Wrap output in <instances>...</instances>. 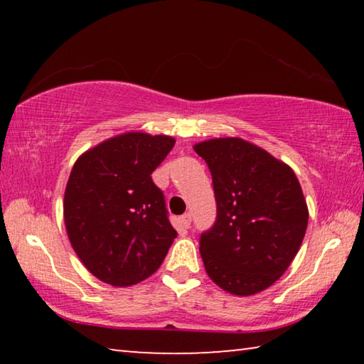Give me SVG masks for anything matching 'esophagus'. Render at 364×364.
Returning a JSON list of instances; mask_svg holds the SVG:
<instances>
[{
  "label": "esophagus",
  "mask_w": 364,
  "mask_h": 364,
  "mask_svg": "<svg viewBox=\"0 0 364 364\" xmlns=\"http://www.w3.org/2000/svg\"><path fill=\"white\" fill-rule=\"evenodd\" d=\"M180 223L183 225V228H189L191 226V213H184L180 217Z\"/></svg>",
  "instance_id": "esophagus-1"
}]
</instances>
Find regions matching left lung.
I'll return each mask as SVG.
<instances>
[{"label":"left lung","mask_w":364,"mask_h":364,"mask_svg":"<svg viewBox=\"0 0 364 364\" xmlns=\"http://www.w3.org/2000/svg\"><path fill=\"white\" fill-rule=\"evenodd\" d=\"M212 173L217 218L200 234L207 274L234 295L274 284L304 241L308 208L289 165L241 138L194 146Z\"/></svg>","instance_id":"obj_1"}]
</instances>
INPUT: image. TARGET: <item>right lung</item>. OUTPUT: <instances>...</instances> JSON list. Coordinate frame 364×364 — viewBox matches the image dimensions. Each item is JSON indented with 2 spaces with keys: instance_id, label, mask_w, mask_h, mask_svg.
<instances>
[{
  "instance_id": "1",
  "label": "right lung",
  "mask_w": 364,
  "mask_h": 364,
  "mask_svg": "<svg viewBox=\"0 0 364 364\" xmlns=\"http://www.w3.org/2000/svg\"><path fill=\"white\" fill-rule=\"evenodd\" d=\"M175 139L125 133L86 151L73 165L64 196L70 244L97 279L127 287L162 264L176 231L152 171Z\"/></svg>"
}]
</instances>
